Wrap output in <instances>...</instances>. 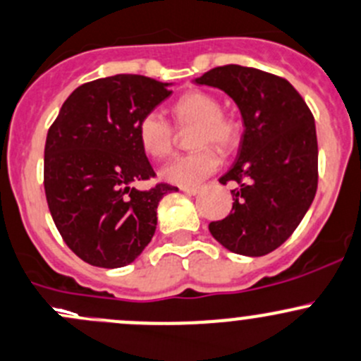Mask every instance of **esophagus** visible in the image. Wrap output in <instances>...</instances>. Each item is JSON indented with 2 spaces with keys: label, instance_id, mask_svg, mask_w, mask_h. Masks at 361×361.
I'll use <instances>...</instances> for the list:
<instances>
[{
  "label": "esophagus",
  "instance_id": "1",
  "mask_svg": "<svg viewBox=\"0 0 361 361\" xmlns=\"http://www.w3.org/2000/svg\"><path fill=\"white\" fill-rule=\"evenodd\" d=\"M180 191L185 192V195H189V196H195L200 192V188H180Z\"/></svg>",
  "mask_w": 361,
  "mask_h": 361
}]
</instances>
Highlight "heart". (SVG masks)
Returning a JSON list of instances; mask_svg holds the SVG:
<instances>
[{"label":"heart","mask_w":361,"mask_h":361,"mask_svg":"<svg viewBox=\"0 0 361 361\" xmlns=\"http://www.w3.org/2000/svg\"><path fill=\"white\" fill-rule=\"evenodd\" d=\"M173 116L179 124H198L195 135V145L202 147L189 154L173 158L161 169L159 176L169 184L180 188H195L207 177L212 176L221 165V158L212 147L228 151L237 140L238 126L233 119L223 116V105L216 96L203 91H191L182 94L173 105ZM138 142L145 154L161 159L172 152L173 126L159 110H151L137 126Z\"/></svg>","instance_id":"heart-1"}]
</instances>
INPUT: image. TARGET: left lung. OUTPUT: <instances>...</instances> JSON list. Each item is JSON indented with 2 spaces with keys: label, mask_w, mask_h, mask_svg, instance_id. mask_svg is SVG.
I'll return each mask as SVG.
<instances>
[{
  "label": "left lung",
  "mask_w": 361,
  "mask_h": 361,
  "mask_svg": "<svg viewBox=\"0 0 361 361\" xmlns=\"http://www.w3.org/2000/svg\"><path fill=\"white\" fill-rule=\"evenodd\" d=\"M192 82L226 92L244 123L235 163L219 179L238 182L233 209L209 224L210 233L235 255H269L297 230L316 196L312 114L286 78L256 68L226 64Z\"/></svg>",
  "instance_id": "8db88e82"
}]
</instances>
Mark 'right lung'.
Here are the masks:
<instances>
[{"instance_id": "right-lung-1", "label": "right lung", "mask_w": 361, "mask_h": 361, "mask_svg": "<svg viewBox=\"0 0 361 361\" xmlns=\"http://www.w3.org/2000/svg\"><path fill=\"white\" fill-rule=\"evenodd\" d=\"M172 82L114 75L75 89L45 142L44 185L61 237L92 267L119 269L142 255L170 184L138 191L154 177L137 135L142 116L165 102Z\"/></svg>"}]
</instances>
